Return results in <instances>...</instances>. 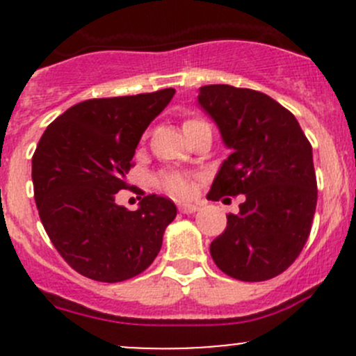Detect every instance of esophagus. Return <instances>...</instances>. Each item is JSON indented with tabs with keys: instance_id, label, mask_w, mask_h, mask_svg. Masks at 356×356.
I'll return each instance as SVG.
<instances>
[{
	"instance_id": "obj_1",
	"label": "esophagus",
	"mask_w": 356,
	"mask_h": 356,
	"mask_svg": "<svg viewBox=\"0 0 356 356\" xmlns=\"http://www.w3.org/2000/svg\"><path fill=\"white\" fill-rule=\"evenodd\" d=\"M179 210L182 213H195V211L200 210V204L198 203H181L179 204Z\"/></svg>"
}]
</instances>
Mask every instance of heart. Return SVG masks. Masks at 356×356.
<instances>
[{
  "instance_id": "1",
  "label": "heart",
  "mask_w": 356,
  "mask_h": 356,
  "mask_svg": "<svg viewBox=\"0 0 356 356\" xmlns=\"http://www.w3.org/2000/svg\"><path fill=\"white\" fill-rule=\"evenodd\" d=\"M198 118H191L184 124V131L189 129L191 125L200 124ZM160 184L167 189L170 195L179 196V198H184V196H189L193 193V184H191V177L188 174H182V172H167L160 177Z\"/></svg>"
}]
</instances>
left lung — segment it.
Wrapping results in <instances>:
<instances>
[{
    "label": "left lung",
    "mask_w": 356,
    "mask_h": 356,
    "mask_svg": "<svg viewBox=\"0 0 356 356\" xmlns=\"http://www.w3.org/2000/svg\"><path fill=\"white\" fill-rule=\"evenodd\" d=\"M198 103L231 149L207 198L246 196L210 254L238 281H267L296 260L310 236L317 207L312 145L294 115L264 92L211 84L200 88Z\"/></svg>",
    "instance_id": "1"
}]
</instances>
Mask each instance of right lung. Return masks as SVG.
<instances>
[{
  "mask_svg": "<svg viewBox=\"0 0 356 356\" xmlns=\"http://www.w3.org/2000/svg\"><path fill=\"white\" fill-rule=\"evenodd\" d=\"M175 89L88 99L51 122L32 156V182L46 234L84 277L120 282L153 264L174 201L148 195L136 211L118 207L138 143Z\"/></svg>",
  "mask_w": 356,
  "mask_h": 356,
  "instance_id": "obj_1",
  "label": "right lung"
}]
</instances>
